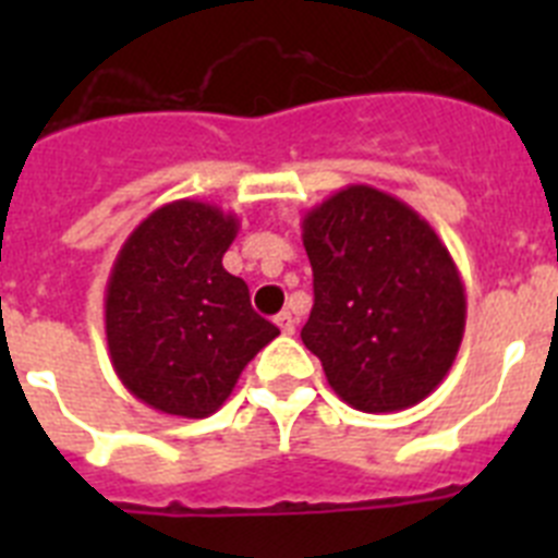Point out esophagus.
<instances>
[{
    "label": "esophagus",
    "mask_w": 558,
    "mask_h": 558,
    "mask_svg": "<svg viewBox=\"0 0 558 558\" xmlns=\"http://www.w3.org/2000/svg\"><path fill=\"white\" fill-rule=\"evenodd\" d=\"M276 324H279V329H282L284 335L295 332V315L293 313H279L276 315Z\"/></svg>",
    "instance_id": "obj_1"
}]
</instances>
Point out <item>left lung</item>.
Masks as SVG:
<instances>
[{
	"label": "left lung",
	"instance_id": "obj_1",
	"mask_svg": "<svg viewBox=\"0 0 558 558\" xmlns=\"http://www.w3.org/2000/svg\"><path fill=\"white\" fill-rule=\"evenodd\" d=\"M315 304L302 329L327 383L363 413L430 397L466 327L461 274L436 229L405 201L349 184L302 220Z\"/></svg>",
	"mask_w": 558,
	"mask_h": 558
}]
</instances>
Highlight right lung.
Returning a JSON list of instances; mask_svg holds the SVG:
<instances>
[{
	"instance_id": "add662e5",
	"label": "right lung",
	"mask_w": 558,
	"mask_h": 558,
	"mask_svg": "<svg viewBox=\"0 0 558 558\" xmlns=\"http://www.w3.org/2000/svg\"><path fill=\"white\" fill-rule=\"evenodd\" d=\"M240 220L172 201L128 234L106 284V340L122 386L153 411L206 418L279 329L223 268Z\"/></svg>"
}]
</instances>
